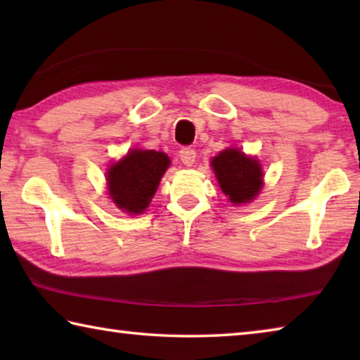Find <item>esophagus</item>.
<instances>
[{
  "mask_svg": "<svg viewBox=\"0 0 360 360\" xmlns=\"http://www.w3.org/2000/svg\"><path fill=\"white\" fill-rule=\"evenodd\" d=\"M195 157H197V152H195L192 148H182V149L179 150V158H181V162L184 163V165H187V167L193 165Z\"/></svg>",
  "mask_w": 360,
  "mask_h": 360,
  "instance_id": "1",
  "label": "esophagus"
}]
</instances>
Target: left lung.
Instances as JSON below:
<instances>
[{
  "label": "left lung",
  "instance_id": "obj_1",
  "mask_svg": "<svg viewBox=\"0 0 360 360\" xmlns=\"http://www.w3.org/2000/svg\"><path fill=\"white\" fill-rule=\"evenodd\" d=\"M219 186L231 203H248L262 187V169L257 160L236 149H225L211 162Z\"/></svg>",
  "mask_w": 360,
  "mask_h": 360
}]
</instances>
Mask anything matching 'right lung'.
<instances>
[{"label": "right lung", "instance_id": "right-lung-1", "mask_svg": "<svg viewBox=\"0 0 360 360\" xmlns=\"http://www.w3.org/2000/svg\"><path fill=\"white\" fill-rule=\"evenodd\" d=\"M168 167L169 158L163 152L131 150L108 172L109 193L114 203L130 214L143 212Z\"/></svg>", "mask_w": 360, "mask_h": 360}]
</instances>
